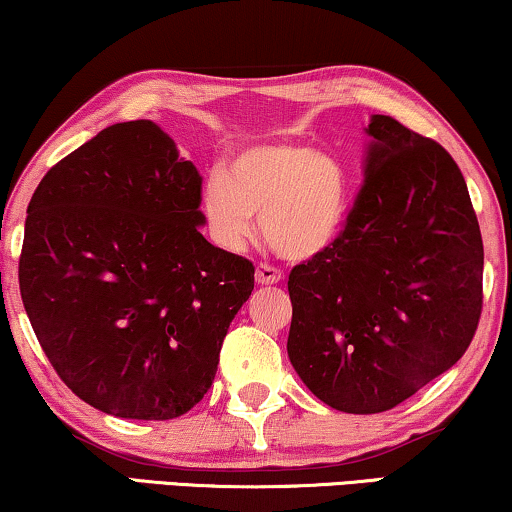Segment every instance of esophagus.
<instances>
[{
  "label": "esophagus",
  "mask_w": 512,
  "mask_h": 512,
  "mask_svg": "<svg viewBox=\"0 0 512 512\" xmlns=\"http://www.w3.org/2000/svg\"><path fill=\"white\" fill-rule=\"evenodd\" d=\"M282 277H284L282 270L275 268V265H270V263H261L256 268V282L258 284H277Z\"/></svg>",
  "instance_id": "1"
}]
</instances>
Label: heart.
<instances>
[{"label":"heart","mask_w":512,"mask_h":512,"mask_svg":"<svg viewBox=\"0 0 512 512\" xmlns=\"http://www.w3.org/2000/svg\"><path fill=\"white\" fill-rule=\"evenodd\" d=\"M200 214L214 244L247 249L261 233L277 254L305 261L338 240L349 214V174L335 153L291 142L242 149L228 172L214 167L200 191Z\"/></svg>","instance_id":"1"}]
</instances>
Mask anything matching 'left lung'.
Here are the masks:
<instances>
[{
  "instance_id": "left-lung-1",
  "label": "left lung",
  "mask_w": 512,
  "mask_h": 512,
  "mask_svg": "<svg viewBox=\"0 0 512 512\" xmlns=\"http://www.w3.org/2000/svg\"><path fill=\"white\" fill-rule=\"evenodd\" d=\"M366 132L363 184L331 247L289 275V359L319 401L396 408L450 370L482 312V235L464 174L391 116Z\"/></svg>"
}]
</instances>
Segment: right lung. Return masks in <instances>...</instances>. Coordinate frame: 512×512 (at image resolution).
<instances>
[{"instance_id": "obj_1", "label": "right lung", "mask_w": 512, "mask_h": 512, "mask_svg": "<svg viewBox=\"0 0 512 512\" xmlns=\"http://www.w3.org/2000/svg\"><path fill=\"white\" fill-rule=\"evenodd\" d=\"M202 177L153 121L104 128L46 172L27 207L20 296L81 401L174 419L212 387L254 263L200 233Z\"/></svg>"}]
</instances>
